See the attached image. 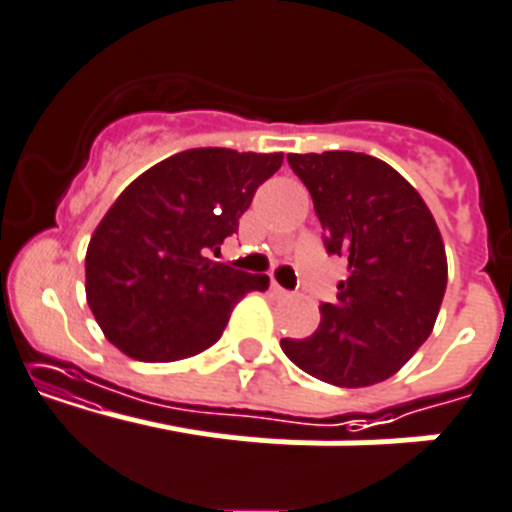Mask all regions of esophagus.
<instances>
[{"mask_svg": "<svg viewBox=\"0 0 512 512\" xmlns=\"http://www.w3.org/2000/svg\"><path fill=\"white\" fill-rule=\"evenodd\" d=\"M271 291H274V296H279V299H286V296H291L289 291H286V289H281L279 284H271Z\"/></svg>", "mask_w": 512, "mask_h": 512, "instance_id": "esophagus-1", "label": "esophagus"}]
</instances>
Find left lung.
I'll return each mask as SVG.
<instances>
[{
  "label": "left lung",
  "mask_w": 512,
  "mask_h": 512,
  "mask_svg": "<svg viewBox=\"0 0 512 512\" xmlns=\"http://www.w3.org/2000/svg\"><path fill=\"white\" fill-rule=\"evenodd\" d=\"M309 191L324 248L349 261L334 304L286 357L334 387L392 377L430 337L447 286L442 236L420 193L392 165L352 150L286 155Z\"/></svg>",
  "instance_id": "8db88e82"
}]
</instances>
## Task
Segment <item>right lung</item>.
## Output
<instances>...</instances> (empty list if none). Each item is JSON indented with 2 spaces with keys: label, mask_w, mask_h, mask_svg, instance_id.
Listing matches in <instances>:
<instances>
[{
  "label": "right lung",
  "mask_w": 512,
  "mask_h": 512,
  "mask_svg": "<svg viewBox=\"0 0 512 512\" xmlns=\"http://www.w3.org/2000/svg\"><path fill=\"white\" fill-rule=\"evenodd\" d=\"M281 153L193 148L130 183L95 228L85 256L87 304L105 337L140 362H175L221 339L233 306L264 291L208 253L238 231Z\"/></svg>",
  "instance_id": "1"
}]
</instances>
